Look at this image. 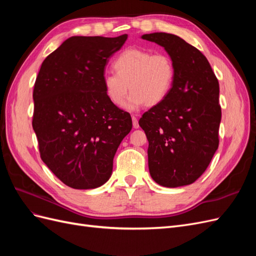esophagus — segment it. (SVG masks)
I'll list each match as a JSON object with an SVG mask.
<instances>
[{
  "mask_svg": "<svg viewBox=\"0 0 256 256\" xmlns=\"http://www.w3.org/2000/svg\"><path fill=\"white\" fill-rule=\"evenodd\" d=\"M132 125H134V128H136V129H138V118H136V116H132Z\"/></svg>",
  "mask_w": 256,
  "mask_h": 256,
  "instance_id": "34e87169",
  "label": "esophagus"
}]
</instances>
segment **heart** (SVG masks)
<instances>
[{"instance_id":"obj_1","label":"heart","mask_w":256,"mask_h":256,"mask_svg":"<svg viewBox=\"0 0 256 256\" xmlns=\"http://www.w3.org/2000/svg\"><path fill=\"white\" fill-rule=\"evenodd\" d=\"M113 68L115 74L108 72L104 76L106 94L112 104L120 106L130 90L132 94L125 106L130 111L164 102L175 79V66L168 54H152L138 48L122 51L114 60Z\"/></svg>"}]
</instances>
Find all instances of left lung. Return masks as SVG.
<instances>
[{"instance_id": "1", "label": "left lung", "mask_w": 256, "mask_h": 256, "mask_svg": "<svg viewBox=\"0 0 256 256\" xmlns=\"http://www.w3.org/2000/svg\"><path fill=\"white\" fill-rule=\"evenodd\" d=\"M143 40L164 47L175 66L173 86L164 102L138 120L148 140V168L160 186L194 182L219 146V82L204 54L182 38L152 33Z\"/></svg>"}]
</instances>
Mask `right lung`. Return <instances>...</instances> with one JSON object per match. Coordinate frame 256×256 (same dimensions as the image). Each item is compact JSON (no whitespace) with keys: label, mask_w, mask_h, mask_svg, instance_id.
<instances>
[{"label":"right lung","mask_w":256,"mask_h":256,"mask_svg":"<svg viewBox=\"0 0 256 256\" xmlns=\"http://www.w3.org/2000/svg\"><path fill=\"white\" fill-rule=\"evenodd\" d=\"M127 37L72 36L38 72L32 125L40 158L70 188L109 180L115 152L132 128L130 114L111 102L102 83L109 58Z\"/></svg>","instance_id":"1"}]
</instances>
